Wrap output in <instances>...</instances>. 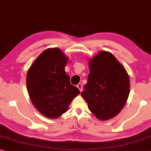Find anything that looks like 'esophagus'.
<instances>
[{"mask_svg": "<svg viewBox=\"0 0 151 151\" xmlns=\"http://www.w3.org/2000/svg\"><path fill=\"white\" fill-rule=\"evenodd\" d=\"M77 87H78V89L80 90V91L82 92V91H83V87H82V84H81V83H78V84L77 85Z\"/></svg>", "mask_w": 151, "mask_h": 151, "instance_id": "esophagus-1", "label": "esophagus"}]
</instances>
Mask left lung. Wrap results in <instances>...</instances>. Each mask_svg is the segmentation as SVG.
<instances>
[{
    "label": "left lung",
    "instance_id": "8db88e82",
    "mask_svg": "<svg viewBox=\"0 0 151 151\" xmlns=\"http://www.w3.org/2000/svg\"><path fill=\"white\" fill-rule=\"evenodd\" d=\"M89 70L81 95L96 118H114L122 109L130 93L127 72L114 55L106 51H100L90 60Z\"/></svg>",
    "mask_w": 151,
    "mask_h": 151
}]
</instances>
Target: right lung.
<instances>
[{"mask_svg": "<svg viewBox=\"0 0 151 151\" xmlns=\"http://www.w3.org/2000/svg\"><path fill=\"white\" fill-rule=\"evenodd\" d=\"M68 58L59 48H48L27 71L26 83L33 106L44 116L57 118L68 110L80 93L64 70Z\"/></svg>", "mask_w": 151, "mask_h": 151, "instance_id": "add662e5", "label": "right lung"}]
</instances>
